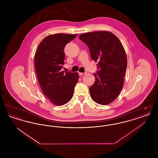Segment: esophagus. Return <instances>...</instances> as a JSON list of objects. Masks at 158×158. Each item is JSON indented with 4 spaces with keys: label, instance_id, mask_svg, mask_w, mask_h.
Segmentation results:
<instances>
[{
    "label": "esophagus",
    "instance_id": "obj_1",
    "mask_svg": "<svg viewBox=\"0 0 158 158\" xmlns=\"http://www.w3.org/2000/svg\"><path fill=\"white\" fill-rule=\"evenodd\" d=\"M86 72H83V73H81V72H79V75L80 76H82L83 75H85Z\"/></svg>",
    "mask_w": 158,
    "mask_h": 158
}]
</instances>
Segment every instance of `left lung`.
<instances>
[{
  "mask_svg": "<svg viewBox=\"0 0 158 158\" xmlns=\"http://www.w3.org/2000/svg\"><path fill=\"white\" fill-rule=\"evenodd\" d=\"M89 47L92 60L98 61L95 82L89 88L97 103L106 105L117 98L123 88L127 60L119 39L111 32L96 31L79 35Z\"/></svg>",
  "mask_w": 158,
  "mask_h": 158,
  "instance_id": "8db88e82",
  "label": "left lung"
}]
</instances>
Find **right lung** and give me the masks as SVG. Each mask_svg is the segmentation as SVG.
Wrapping results in <instances>:
<instances>
[{
  "mask_svg": "<svg viewBox=\"0 0 158 158\" xmlns=\"http://www.w3.org/2000/svg\"><path fill=\"white\" fill-rule=\"evenodd\" d=\"M76 36L61 33L48 35L40 43L35 54L38 82L44 95L55 105H64L72 99L79 79L77 72L61 70L64 64V47Z\"/></svg>",
  "mask_w": 158,
  "mask_h": 158,
  "instance_id": "obj_1",
  "label": "right lung"
}]
</instances>
